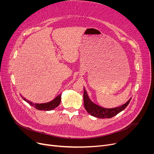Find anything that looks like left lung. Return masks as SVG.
Returning a JSON list of instances; mask_svg holds the SVG:
<instances>
[{"label":"left lung","instance_id":"left-lung-1","mask_svg":"<svg viewBox=\"0 0 154 154\" xmlns=\"http://www.w3.org/2000/svg\"><path fill=\"white\" fill-rule=\"evenodd\" d=\"M84 105L86 111L92 116L99 119H109L114 117L118 114L119 113L124 110L127 107L131 100V98L125 103L119 107L112 109H107L100 107L93 102L89 98V97H88L85 88H84Z\"/></svg>","mask_w":154,"mask_h":154}]
</instances>
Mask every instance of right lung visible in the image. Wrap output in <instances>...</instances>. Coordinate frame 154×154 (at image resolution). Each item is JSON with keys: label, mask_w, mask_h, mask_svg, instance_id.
Returning <instances> with one entry per match:
<instances>
[{"label": "right lung", "mask_w": 154, "mask_h": 154, "mask_svg": "<svg viewBox=\"0 0 154 154\" xmlns=\"http://www.w3.org/2000/svg\"><path fill=\"white\" fill-rule=\"evenodd\" d=\"M22 99L27 102L28 103H29L31 106H33L35 107L36 109L39 110H45V111H49L54 109L57 107H58L59 106V104L61 102V94H59L57 95L56 97L53 99L52 100L46 102V103H33L31 101H29L27 100L26 98H24L23 97H22Z\"/></svg>", "instance_id": "add662e5"}]
</instances>
